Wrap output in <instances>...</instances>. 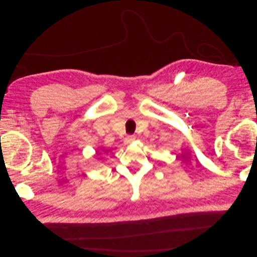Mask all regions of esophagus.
Wrapping results in <instances>:
<instances>
[{
  "label": "esophagus",
  "instance_id": "esophagus-1",
  "mask_svg": "<svg viewBox=\"0 0 257 257\" xmlns=\"http://www.w3.org/2000/svg\"><path fill=\"white\" fill-rule=\"evenodd\" d=\"M135 139H136V137H135V136L128 135V136H126V137H125V139H124V143H125V144H131L132 142L135 141Z\"/></svg>",
  "mask_w": 257,
  "mask_h": 257
}]
</instances>
